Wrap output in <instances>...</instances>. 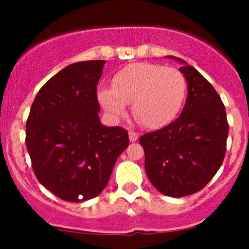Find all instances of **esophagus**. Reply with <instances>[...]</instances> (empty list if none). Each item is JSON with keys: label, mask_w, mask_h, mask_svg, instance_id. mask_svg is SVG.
<instances>
[{"label": "esophagus", "mask_w": 249, "mask_h": 249, "mask_svg": "<svg viewBox=\"0 0 249 249\" xmlns=\"http://www.w3.org/2000/svg\"><path fill=\"white\" fill-rule=\"evenodd\" d=\"M128 137H129V141H131V142H136V141L138 140V137H140V136H138V133H136V132L129 131L128 132Z\"/></svg>", "instance_id": "1"}]
</instances>
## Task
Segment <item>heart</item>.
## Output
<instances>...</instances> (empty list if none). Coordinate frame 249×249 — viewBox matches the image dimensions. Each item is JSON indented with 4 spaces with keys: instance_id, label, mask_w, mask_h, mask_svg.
Wrapping results in <instances>:
<instances>
[{
    "instance_id": "obj_1",
    "label": "heart",
    "mask_w": 249,
    "mask_h": 249,
    "mask_svg": "<svg viewBox=\"0 0 249 249\" xmlns=\"http://www.w3.org/2000/svg\"><path fill=\"white\" fill-rule=\"evenodd\" d=\"M183 73L175 67L138 62L123 67L112 78V89L100 87L97 98L113 120L123 117L132 103L133 117L147 128L172 122L186 97Z\"/></svg>"
}]
</instances>
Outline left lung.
Listing matches in <instances>:
<instances>
[{"label":"left lung","instance_id":"8db88e82","mask_svg":"<svg viewBox=\"0 0 249 249\" xmlns=\"http://www.w3.org/2000/svg\"><path fill=\"white\" fill-rule=\"evenodd\" d=\"M187 81L181 116L168 126L141 136L144 169L156 190L169 197L198 192L217 173L226 155L228 123L221 97L195 67L175 56Z\"/></svg>","mask_w":249,"mask_h":249}]
</instances>
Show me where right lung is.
<instances>
[{
    "instance_id": "right-lung-1",
    "label": "right lung",
    "mask_w": 249,
    "mask_h": 249,
    "mask_svg": "<svg viewBox=\"0 0 249 249\" xmlns=\"http://www.w3.org/2000/svg\"><path fill=\"white\" fill-rule=\"evenodd\" d=\"M106 61L67 66L39 89L26 123V147L39 183L63 201L97 197L118 156L126 129L100 121L97 83Z\"/></svg>"
}]
</instances>
